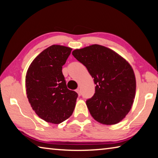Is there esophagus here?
Masks as SVG:
<instances>
[{
  "mask_svg": "<svg viewBox=\"0 0 158 158\" xmlns=\"http://www.w3.org/2000/svg\"><path fill=\"white\" fill-rule=\"evenodd\" d=\"M76 92L77 93H78V94H79V96H80L81 95V91H80V89L79 88H77V90H76Z\"/></svg>",
  "mask_w": 158,
  "mask_h": 158,
  "instance_id": "obj_1",
  "label": "esophagus"
}]
</instances>
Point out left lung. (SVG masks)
<instances>
[{"instance_id": "obj_1", "label": "left lung", "mask_w": 158, "mask_h": 158, "mask_svg": "<svg viewBox=\"0 0 158 158\" xmlns=\"http://www.w3.org/2000/svg\"><path fill=\"white\" fill-rule=\"evenodd\" d=\"M73 55L94 78L95 93L86 101L92 117L102 124H116L133 106L136 80L130 64L113 50L94 44L76 49Z\"/></svg>"}]
</instances>
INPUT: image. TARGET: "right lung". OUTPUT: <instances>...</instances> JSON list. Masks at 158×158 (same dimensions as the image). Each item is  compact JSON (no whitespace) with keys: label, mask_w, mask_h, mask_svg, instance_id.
Instances as JSON below:
<instances>
[{"label":"right lung","mask_w":158,"mask_h":158,"mask_svg":"<svg viewBox=\"0 0 158 158\" xmlns=\"http://www.w3.org/2000/svg\"><path fill=\"white\" fill-rule=\"evenodd\" d=\"M72 48L52 45L41 52L28 68L25 76L27 97L40 118L58 124L69 118L78 94L68 89L62 66Z\"/></svg>","instance_id":"add662e5"}]
</instances>
